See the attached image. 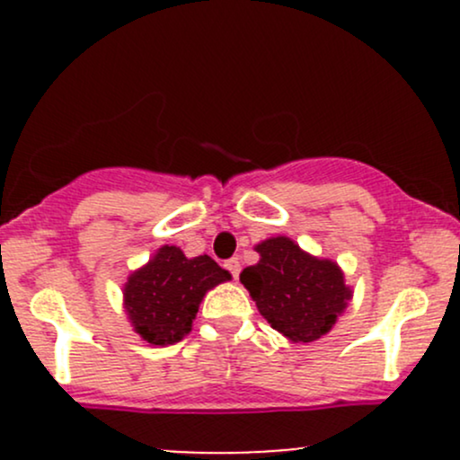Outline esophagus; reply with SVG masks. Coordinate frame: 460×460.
<instances>
[{
	"mask_svg": "<svg viewBox=\"0 0 460 460\" xmlns=\"http://www.w3.org/2000/svg\"><path fill=\"white\" fill-rule=\"evenodd\" d=\"M225 268L231 272V277L237 279V274H240V270H242V263H240V260H237V257H231V260L225 261Z\"/></svg>",
	"mask_w": 460,
	"mask_h": 460,
	"instance_id": "1",
	"label": "esophagus"
}]
</instances>
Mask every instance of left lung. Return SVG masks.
Returning <instances> with one entry per match:
<instances>
[{"mask_svg": "<svg viewBox=\"0 0 460 460\" xmlns=\"http://www.w3.org/2000/svg\"><path fill=\"white\" fill-rule=\"evenodd\" d=\"M257 252L260 261L240 281L272 329L303 344L326 335L352 296L337 263L307 255L283 235L257 244Z\"/></svg>", "mask_w": 460, "mask_h": 460, "instance_id": "8db88e82", "label": "left lung"}]
</instances>
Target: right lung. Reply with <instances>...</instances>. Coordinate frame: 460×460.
<instances>
[{"mask_svg": "<svg viewBox=\"0 0 460 460\" xmlns=\"http://www.w3.org/2000/svg\"><path fill=\"white\" fill-rule=\"evenodd\" d=\"M212 257L188 260L177 246H162L125 285V309L134 329L153 346L177 344L192 329L205 292L229 281Z\"/></svg>", "mask_w": 460, "mask_h": 460, "instance_id": "1", "label": "right lung"}]
</instances>
